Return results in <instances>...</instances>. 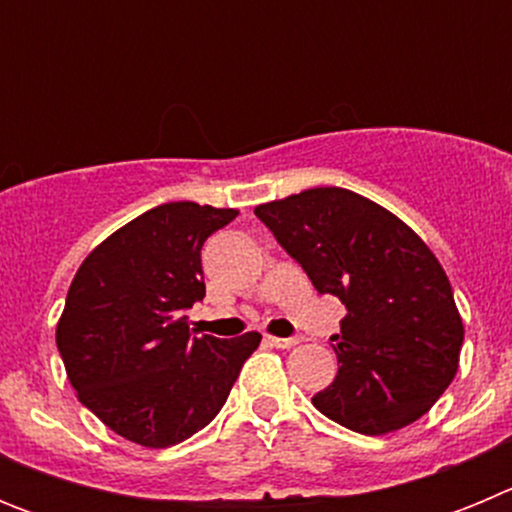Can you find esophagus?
I'll use <instances>...</instances> for the list:
<instances>
[{"mask_svg":"<svg viewBox=\"0 0 512 512\" xmlns=\"http://www.w3.org/2000/svg\"><path fill=\"white\" fill-rule=\"evenodd\" d=\"M266 341L271 343V346H277V348H292L300 343V338H279V336H266Z\"/></svg>","mask_w":512,"mask_h":512,"instance_id":"34e87169","label":"esophagus"}]
</instances>
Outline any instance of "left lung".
<instances>
[{"label":"left lung","mask_w":512,"mask_h":512,"mask_svg":"<svg viewBox=\"0 0 512 512\" xmlns=\"http://www.w3.org/2000/svg\"><path fill=\"white\" fill-rule=\"evenodd\" d=\"M253 212L315 289L348 310L330 338L338 374L312 405L364 436L400 431L428 413L456 377L464 323L423 238L341 187L305 189Z\"/></svg>","instance_id":"8db88e82"}]
</instances>
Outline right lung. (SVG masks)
Returning <instances> with one entry per match:
<instances>
[{
    "label": "right lung",
    "instance_id": "add662e5",
    "mask_svg": "<svg viewBox=\"0 0 512 512\" xmlns=\"http://www.w3.org/2000/svg\"><path fill=\"white\" fill-rule=\"evenodd\" d=\"M233 207L166 202L104 238L81 261L56 343L81 405L117 436L166 449L202 431L228 400L256 330L241 338L189 333L205 297L202 243Z\"/></svg>",
    "mask_w": 512,
    "mask_h": 512
}]
</instances>
